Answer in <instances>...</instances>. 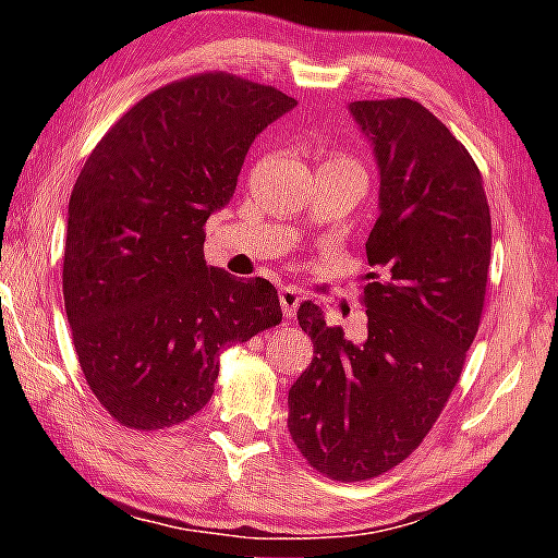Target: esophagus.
I'll return each instance as SVG.
<instances>
[{"mask_svg": "<svg viewBox=\"0 0 558 558\" xmlns=\"http://www.w3.org/2000/svg\"><path fill=\"white\" fill-rule=\"evenodd\" d=\"M300 302H302L300 289H296V287H281L279 304H281V312H284V317H294L296 307H300Z\"/></svg>", "mask_w": 558, "mask_h": 558, "instance_id": "1", "label": "esophagus"}]
</instances>
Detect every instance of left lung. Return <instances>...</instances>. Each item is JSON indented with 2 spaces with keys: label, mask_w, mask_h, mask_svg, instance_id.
<instances>
[{
  "label": "left lung",
  "mask_w": 558,
  "mask_h": 558,
  "mask_svg": "<svg viewBox=\"0 0 558 558\" xmlns=\"http://www.w3.org/2000/svg\"><path fill=\"white\" fill-rule=\"evenodd\" d=\"M373 144L378 220L365 241L368 338L345 340L323 310L296 319L315 357L289 388V434L317 472L361 483L422 445L460 380L483 317L490 205L470 151L411 98L353 101Z\"/></svg>",
  "instance_id": "obj_1"
}]
</instances>
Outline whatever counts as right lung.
I'll return each mask as SVG.
<instances>
[{"mask_svg":"<svg viewBox=\"0 0 558 558\" xmlns=\"http://www.w3.org/2000/svg\"><path fill=\"white\" fill-rule=\"evenodd\" d=\"M296 101L231 73L167 83L113 124L68 203L63 296L86 384L121 426L155 432L210 401L218 355L281 323L262 277L205 264V223L246 151Z\"/></svg>","mask_w":558,"mask_h":558,"instance_id":"add662e5","label":"right lung"}]
</instances>
